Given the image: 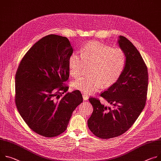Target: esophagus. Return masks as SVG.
I'll return each instance as SVG.
<instances>
[{
  "label": "esophagus",
  "instance_id": "obj_1",
  "mask_svg": "<svg viewBox=\"0 0 161 161\" xmlns=\"http://www.w3.org/2000/svg\"><path fill=\"white\" fill-rule=\"evenodd\" d=\"M83 100L85 101H88L89 96L86 94H83Z\"/></svg>",
  "mask_w": 161,
  "mask_h": 161
}]
</instances>
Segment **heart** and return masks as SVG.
<instances>
[{"mask_svg": "<svg viewBox=\"0 0 161 161\" xmlns=\"http://www.w3.org/2000/svg\"><path fill=\"white\" fill-rule=\"evenodd\" d=\"M80 56L73 53L69 59L70 75L76 78L80 76L85 64L91 67L90 76H82L71 83L72 89L85 94L97 91L102 84L108 86L114 84L121 77L126 66V55L119 47L112 48L98 42H91L80 51Z\"/></svg>", "mask_w": 161, "mask_h": 161, "instance_id": "heart-1", "label": "heart"}]
</instances>
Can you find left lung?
Listing matches in <instances>:
<instances>
[{"mask_svg":"<svg viewBox=\"0 0 161 161\" xmlns=\"http://www.w3.org/2000/svg\"><path fill=\"white\" fill-rule=\"evenodd\" d=\"M118 43L126 55L125 68L119 79L100 94L114 109L89 98L93 112L87 124L95 136L104 139L119 136L133 125L144 108L148 91V70L140 53L123 36Z\"/></svg>","mask_w":161,"mask_h":161,"instance_id":"obj_1","label":"left lung"}]
</instances>
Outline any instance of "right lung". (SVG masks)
Here are the masks:
<instances>
[{
  "instance_id": "obj_1",
  "label": "right lung",
  "mask_w": 161,
  "mask_h": 161,
  "mask_svg": "<svg viewBox=\"0 0 161 161\" xmlns=\"http://www.w3.org/2000/svg\"><path fill=\"white\" fill-rule=\"evenodd\" d=\"M73 49L67 38L49 35L30 48L15 76V103L25 123L46 137L61 134L82 103L78 90L67 92L69 59Z\"/></svg>"
}]
</instances>
